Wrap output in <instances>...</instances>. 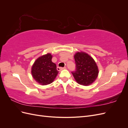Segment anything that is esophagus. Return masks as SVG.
<instances>
[{"mask_svg": "<svg viewBox=\"0 0 128 128\" xmlns=\"http://www.w3.org/2000/svg\"><path fill=\"white\" fill-rule=\"evenodd\" d=\"M66 69V67H64V68L59 67H57V70H58V71H60V70H63V69Z\"/></svg>", "mask_w": 128, "mask_h": 128, "instance_id": "34e87169", "label": "esophagus"}]
</instances>
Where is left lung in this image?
<instances>
[{"instance_id": "left-lung-1", "label": "left lung", "mask_w": 128, "mask_h": 128, "mask_svg": "<svg viewBox=\"0 0 128 128\" xmlns=\"http://www.w3.org/2000/svg\"><path fill=\"white\" fill-rule=\"evenodd\" d=\"M76 71L72 72L75 80L84 86H90L97 78L98 67L94 60L88 53L77 52L74 55Z\"/></svg>"}]
</instances>
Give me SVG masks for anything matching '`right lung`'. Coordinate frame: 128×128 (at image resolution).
Wrapping results in <instances>:
<instances>
[{
    "label": "right lung",
    "mask_w": 128,
    "mask_h": 128,
    "mask_svg": "<svg viewBox=\"0 0 128 128\" xmlns=\"http://www.w3.org/2000/svg\"><path fill=\"white\" fill-rule=\"evenodd\" d=\"M51 53L40 56L34 61L32 67V74L36 82L42 86L52 83L59 72L56 64L52 61Z\"/></svg>",
    "instance_id": "obj_1"
}]
</instances>
